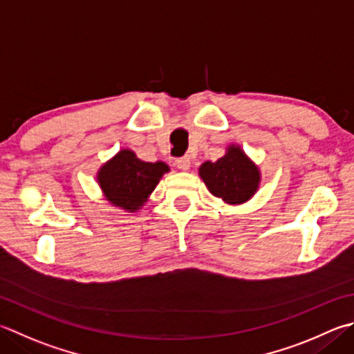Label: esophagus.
Segmentation results:
<instances>
[{
	"mask_svg": "<svg viewBox=\"0 0 354 354\" xmlns=\"http://www.w3.org/2000/svg\"><path fill=\"white\" fill-rule=\"evenodd\" d=\"M176 167H178L179 170H183V171L189 170V169H190V158L184 156V158L176 159Z\"/></svg>",
	"mask_w": 354,
	"mask_h": 354,
	"instance_id": "esophagus-1",
	"label": "esophagus"
}]
</instances>
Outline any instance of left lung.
Wrapping results in <instances>:
<instances>
[{"label":"left lung","mask_w":354,"mask_h":354,"mask_svg":"<svg viewBox=\"0 0 354 354\" xmlns=\"http://www.w3.org/2000/svg\"><path fill=\"white\" fill-rule=\"evenodd\" d=\"M199 176L213 196L224 204L239 205L250 201L261 184V170L241 145L230 144L218 161L201 164Z\"/></svg>","instance_id":"1"}]
</instances>
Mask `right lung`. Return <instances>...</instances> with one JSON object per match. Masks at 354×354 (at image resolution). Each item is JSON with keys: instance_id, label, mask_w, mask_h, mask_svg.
I'll return each instance as SVG.
<instances>
[{"instance_id": "add662e5", "label": "right lung", "mask_w": 354, "mask_h": 354, "mask_svg": "<svg viewBox=\"0 0 354 354\" xmlns=\"http://www.w3.org/2000/svg\"><path fill=\"white\" fill-rule=\"evenodd\" d=\"M169 171L170 167L162 161L144 162L133 150L122 149L101 165L96 181L104 198L113 207L136 213L147 203L159 179Z\"/></svg>"}]
</instances>
